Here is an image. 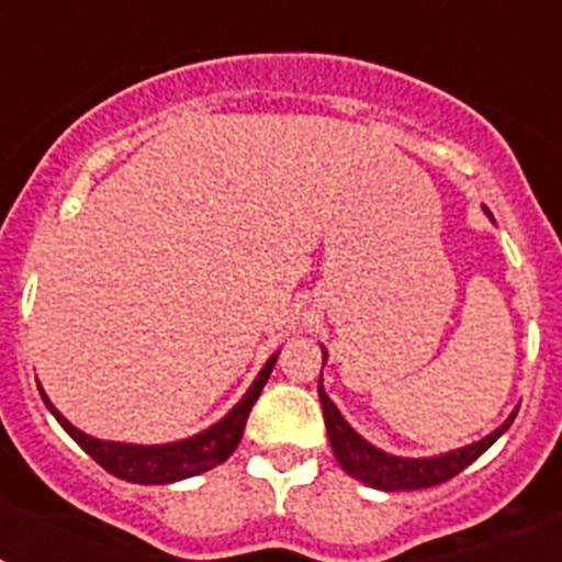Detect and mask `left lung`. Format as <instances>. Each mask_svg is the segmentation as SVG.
<instances>
[{
  "mask_svg": "<svg viewBox=\"0 0 562 562\" xmlns=\"http://www.w3.org/2000/svg\"><path fill=\"white\" fill-rule=\"evenodd\" d=\"M486 216H490V213H486ZM321 349H324V346H321ZM317 396H321L326 434H329V445L337 464H340L351 479L362 481L366 486H374V490H385V493H394V490H425V486H436L441 484V481H450L453 475H459L464 467L473 464L486 448H493L495 441L509 430V425L515 422V414H518V408H515L513 414L506 416L504 425H498L493 434L473 441V445H464V448L448 450V453L439 456H425V459H405V456H394L374 448L369 439H362V436L351 428L349 422L342 419L337 405L324 391V371H321V380H317Z\"/></svg>",
  "mask_w": 562,
  "mask_h": 562,
  "instance_id": "1",
  "label": "left lung"
}]
</instances>
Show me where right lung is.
Masks as SVG:
<instances>
[{"label": "right lung", "mask_w": 562, "mask_h": 562, "mask_svg": "<svg viewBox=\"0 0 562 562\" xmlns=\"http://www.w3.org/2000/svg\"><path fill=\"white\" fill-rule=\"evenodd\" d=\"M276 360L278 351L265 362V369L258 371V376L252 380L247 394L241 396L216 425L205 428L202 434L188 436V439L168 441V445H128V441L95 439V436L78 430L69 419H64L61 411L49 402V396L44 394L42 385H38V391H42L44 405L49 408V414L56 416L58 425H61V428L67 430V434L72 436V439H76L103 470H106V473L117 475V479L123 481H132V484H173V481L207 473V470H213V467L222 464L225 459H231V453L238 448V441H241V434H245L250 408L256 405L258 396H261L265 382L270 380Z\"/></svg>", "instance_id": "1"}]
</instances>
